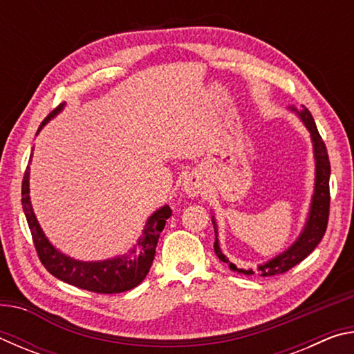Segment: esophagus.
Returning <instances> with one entry per match:
<instances>
[{"instance_id":"1","label":"esophagus","mask_w":354,"mask_h":354,"mask_svg":"<svg viewBox=\"0 0 354 354\" xmlns=\"http://www.w3.org/2000/svg\"><path fill=\"white\" fill-rule=\"evenodd\" d=\"M183 190L189 196H196L201 192V183L200 179H196L195 176H189L184 179L183 183Z\"/></svg>"}]
</instances>
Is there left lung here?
Here are the masks:
<instances>
[{
  "label": "left lung",
  "instance_id": "8db88e82",
  "mask_svg": "<svg viewBox=\"0 0 354 354\" xmlns=\"http://www.w3.org/2000/svg\"><path fill=\"white\" fill-rule=\"evenodd\" d=\"M287 109L297 113L310 134V142H313L314 160H315L314 194H313V200H310L306 221H304V226H303L301 232H299V236L297 237V241L293 242L289 248L284 250L283 253H279L278 256L272 257L270 261L259 263V266H257V273H259L261 277H273V274L286 273L287 270H290L292 267H295L297 263H299L304 259V257H308L310 253H313L314 248L320 243L323 236H325V231L328 226L329 175H331V165H329L326 145H325V142L322 140L319 129H317V127H315L314 118H313V115H310V112L306 109V107L303 106L301 109L298 111L295 106H289ZM212 225H214V231H215L214 250H215V254L218 256V259L223 262H227V266H230L232 272L247 274V277L254 274L253 268H248V270H245V268H237L236 263L227 261V257L225 256V253L220 248L217 221H215L214 215H212Z\"/></svg>",
  "mask_w": 354,
  "mask_h": 354
}]
</instances>
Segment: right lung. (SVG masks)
<instances>
[{
  "mask_svg": "<svg viewBox=\"0 0 354 354\" xmlns=\"http://www.w3.org/2000/svg\"><path fill=\"white\" fill-rule=\"evenodd\" d=\"M64 106L65 103L53 111L41 122L37 134L51 118H55L64 109ZM31 159H29V164H31ZM29 170L31 169L28 165L21 184L23 212L26 215L39 259L53 277L67 284L80 287V289L97 293L127 292L134 289L145 279L154 259L160 232L164 230L167 218L171 215V209L169 206L165 205L159 207L158 211L149 215L139 241L131 247L127 254L103 261H80L59 251L55 245L48 241L44 230L40 227L31 205V196H29Z\"/></svg>",
  "mask_w": 354,
  "mask_h": 354,
  "instance_id": "obj_1",
  "label": "right lung"
}]
</instances>
